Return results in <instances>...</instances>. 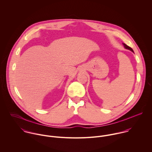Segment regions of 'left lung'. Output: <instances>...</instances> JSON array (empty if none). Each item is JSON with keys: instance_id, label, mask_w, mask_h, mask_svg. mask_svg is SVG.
<instances>
[{"instance_id": "8db88e82", "label": "left lung", "mask_w": 152, "mask_h": 152, "mask_svg": "<svg viewBox=\"0 0 152 152\" xmlns=\"http://www.w3.org/2000/svg\"><path fill=\"white\" fill-rule=\"evenodd\" d=\"M124 47H125V48H126V49H128V50H129L130 51H132V52H133V50H132V48L130 47H129L128 45H127L126 44L124 43Z\"/></svg>"}]
</instances>
